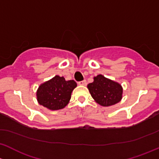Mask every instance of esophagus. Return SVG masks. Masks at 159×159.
Returning a JSON list of instances; mask_svg holds the SVG:
<instances>
[{
	"label": "esophagus",
	"mask_w": 159,
	"mask_h": 159,
	"mask_svg": "<svg viewBox=\"0 0 159 159\" xmlns=\"http://www.w3.org/2000/svg\"><path fill=\"white\" fill-rule=\"evenodd\" d=\"M78 84L81 85V86H86V80H83V81H80L78 83Z\"/></svg>",
	"instance_id": "obj_1"
}]
</instances>
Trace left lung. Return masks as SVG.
Listing matches in <instances>:
<instances>
[{
    "label": "left lung",
    "instance_id": "1",
    "mask_svg": "<svg viewBox=\"0 0 159 159\" xmlns=\"http://www.w3.org/2000/svg\"><path fill=\"white\" fill-rule=\"evenodd\" d=\"M92 97L102 106H109L119 102L122 99V88L120 84L102 75L94 77V81L87 85Z\"/></svg>",
    "mask_w": 159,
    "mask_h": 159
}]
</instances>
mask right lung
I'll return each instance as SVG.
<instances>
[{
	"mask_svg": "<svg viewBox=\"0 0 159 159\" xmlns=\"http://www.w3.org/2000/svg\"><path fill=\"white\" fill-rule=\"evenodd\" d=\"M76 87L74 80L66 81L64 77L56 76L40 86L37 93L39 104L50 110H58L68 104L71 93Z\"/></svg>",
	"mask_w": 159,
	"mask_h": 159,
	"instance_id": "add662e5",
	"label": "right lung"
}]
</instances>
